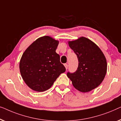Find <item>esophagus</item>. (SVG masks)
Here are the masks:
<instances>
[{
    "instance_id": "1",
    "label": "esophagus",
    "mask_w": 121,
    "mask_h": 121,
    "mask_svg": "<svg viewBox=\"0 0 121 121\" xmlns=\"http://www.w3.org/2000/svg\"><path fill=\"white\" fill-rule=\"evenodd\" d=\"M64 66H65V67L66 69H68V65L67 64H64Z\"/></svg>"
}]
</instances>
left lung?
<instances>
[{"instance_id": "left-lung-1", "label": "left lung", "mask_w": 121, "mask_h": 121, "mask_svg": "<svg viewBox=\"0 0 121 121\" xmlns=\"http://www.w3.org/2000/svg\"><path fill=\"white\" fill-rule=\"evenodd\" d=\"M69 45L77 56L78 66L74 73L67 72V77L76 89L89 92L104 79L107 71L105 56L94 42L85 37L69 41Z\"/></svg>"}]
</instances>
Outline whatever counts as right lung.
<instances>
[{
    "mask_svg": "<svg viewBox=\"0 0 121 121\" xmlns=\"http://www.w3.org/2000/svg\"><path fill=\"white\" fill-rule=\"evenodd\" d=\"M59 44L49 36L37 39L23 52L20 70L26 84L33 91L41 92L49 89L66 69L56 52Z\"/></svg>",
    "mask_w": 121,
    "mask_h": 121,
    "instance_id": "add662e5",
    "label": "right lung"
}]
</instances>
